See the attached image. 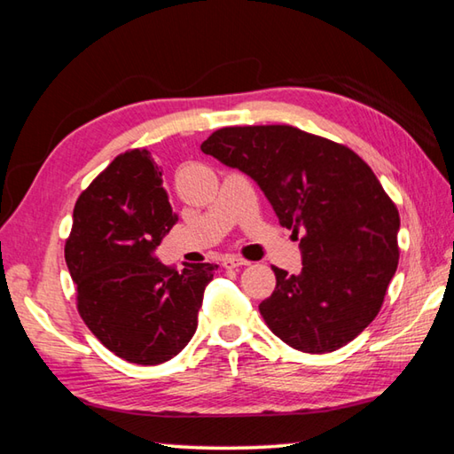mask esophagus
I'll return each instance as SVG.
<instances>
[{
	"label": "esophagus",
	"instance_id": "1",
	"mask_svg": "<svg viewBox=\"0 0 454 454\" xmlns=\"http://www.w3.org/2000/svg\"><path fill=\"white\" fill-rule=\"evenodd\" d=\"M248 260H244V258H238V255H224V258H222V266L224 268H242V266H248Z\"/></svg>",
	"mask_w": 454,
	"mask_h": 454
}]
</instances>
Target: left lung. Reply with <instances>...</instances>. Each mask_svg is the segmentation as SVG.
<instances>
[{
  "label": "left lung",
  "instance_id": "left-lung-1",
  "mask_svg": "<svg viewBox=\"0 0 454 454\" xmlns=\"http://www.w3.org/2000/svg\"><path fill=\"white\" fill-rule=\"evenodd\" d=\"M266 194L279 224L303 234L298 276L274 268L260 303L290 348L329 353L348 345L381 309L399 263V212L351 148L290 125L226 127L200 145Z\"/></svg>",
  "mask_w": 454,
  "mask_h": 454
}]
</instances>
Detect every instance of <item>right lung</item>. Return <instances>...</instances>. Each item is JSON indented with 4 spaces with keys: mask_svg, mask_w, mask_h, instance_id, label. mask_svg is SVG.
Masks as SVG:
<instances>
[{
    "mask_svg": "<svg viewBox=\"0 0 454 454\" xmlns=\"http://www.w3.org/2000/svg\"><path fill=\"white\" fill-rule=\"evenodd\" d=\"M176 220L146 148L119 154L73 210L65 262L77 309L97 340L129 364L159 365L186 348L218 270L186 263L176 271L159 262L156 246Z\"/></svg>",
    "mask_w": 454,
    "mask_h": 454,
    "instance_id": "add662e5",
    "label": "right lung"
}]
</instances>
